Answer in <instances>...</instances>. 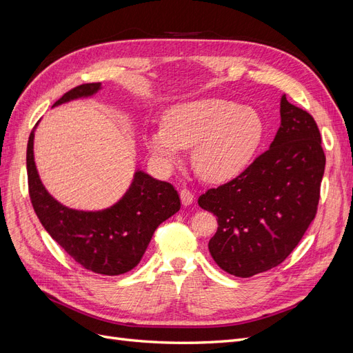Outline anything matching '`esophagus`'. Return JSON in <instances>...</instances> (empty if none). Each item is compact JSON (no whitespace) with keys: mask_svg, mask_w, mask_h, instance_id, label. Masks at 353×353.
Masks as SVG:
<instances>
[{"mask_svg":"<svg viewBox=\"0 0 353 353\" xmlns=\"http://www.w3.org/2000/svg\"><path fill=\"white\" fill-rule=\"evenodd\" d=\"M180 199L183 205H192L193 201H195V196H193V193L189 189H181L180 190Z\"/></svg>","mask_w":353,"mask_h":353,"instance_id":"34e87169","label":"esophagus"}]
</instances>
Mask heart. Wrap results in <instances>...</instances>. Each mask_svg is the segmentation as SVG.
<instances>
[{
  "mask_svg": "<svg viewBox=\"0 0 353 353\" xmlns=\"http://www.w3.org/2000/svg\"><path fill=\"white\" fill-rule=\"evenodd\" d=\"M265 124L252 107L223 98H201L168 108L163 128L148 134V146L165 164L193 148L192 164L207 181L223 183L251 165L263 143Z\"/></svg>",
  "mask_w": 353,
  "mask_h": 353,
  "instance_id": "b5f03b06",
  "label": "heart"
}]
</instances>
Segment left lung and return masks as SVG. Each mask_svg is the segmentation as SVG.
I'll return each instance as SVG.
<instances>
[{"label": "left lung", "mask_w": 353, "mask_h": 353, "mask_svg": "<svg viewBox=\"0 0 353 353\" xmlns=\"http://www.w3.org/2000/svg\"><path fill=\"white\" fill-rule=\"evenodd\" d=\"M281 124L270 148L245 172L199 196V207L217 215L208 243L220 268L251 277L281 264L315 219L325 167L314 117L280 101Z\"/></svg>", "instance_id": "left-lung-1"}]
</instances>
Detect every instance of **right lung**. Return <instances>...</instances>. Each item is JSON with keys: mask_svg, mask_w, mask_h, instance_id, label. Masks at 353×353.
<instances>
[{"mask_svg": "<svg viewBox=\"0 0 353 353\" xmlns=\"http://www.w3.org/2000/svg\"><path fill=\"white\" fill-rule=\"evenodd\" d=\"M101 83H85L65 92L55 105L90 97ZM35 129V128H33ZM30 132L26 167L32 207L43 229L77 264L97 274L119 276L139 264L157 227L180 210L177 190L167 181L136 172L129 190L102 211H77L55 201L43 188L33 160Z\"/></svg>", "mask_w": 353, "mask_h": 353, "instance_id": "add662e5", "label": "right lung"}]
</instances>
